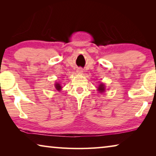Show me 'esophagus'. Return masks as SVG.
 I'll list each match as a JSON object with an SVG mask.
<instances>
[{
  "instance_id": "1",
  "label": "esophagus",
  "mask_w": 156,
  "mask_h": 156,
  "mask_svg": "<svg viewBox=\"0 0 156 156\" xmlns=\"http://www.w3.org/2000/svg\"><path fill=\"white\" fill-rule=\"evenodd\" d=\"M77 73H78V74H81V73H83V69H81V68L78 69Z\"/></svg>"
}]
</instances>
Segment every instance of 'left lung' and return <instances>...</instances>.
Here are the masks:
<instances>
[{
	"label": "left lung",
	"instance_id": "obj_1",
	"mask_svg": "<svg viewBox=\"0 0 156 156\" xmlns=\"http://www.w3.org/2000/svg\"><path fill=\"white\" fill-rule=\"evenodd\" d=\"M98 91H99L100 93H102L105 91V86L103 83H101L99 85L98 87Z\"/></svg>",
	"mask_w": 156,
	"mask_h": 156
}]
</instances>
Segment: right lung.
<instances>
[{"instance_id": "right-lung-1", "label": "right lung", "mask_w": 156, "mask_h": 156, "mask_svg": "<svg viewBox=\"0 0 156 156\" xmlns=\"http://www.w3.org/2000/svg\"><path fill=\"white\" fill-rule=\"evenodd\" d=\"M55 87H56V90H58V91H60V90H61V89H62V87L60 86V84L59 83H58L55 84Z\"/></svg>"}]
</instances>
